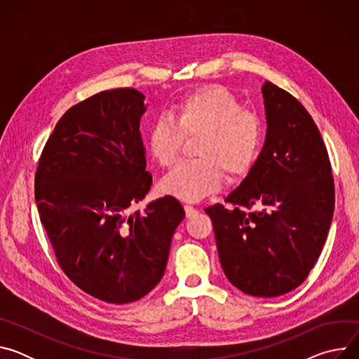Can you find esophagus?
<instances>
[{"label": "esophagus", "mask_w": 359, "mask_h": 359, "mask_svg": "<svg viewBox=\"0 0 359 359\" xmlns=\"http://www.w3.org/2000/svg\"><path fill=\"white\" fill-rule=\"evenodd\" d=\"M184 212H186V216H187V217H191V216L197 215V210H196L193 206H190V204H186V206H184Z\"/></svg>", "instance_id": "34e87169"}]
</instances>
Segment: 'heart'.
<instances>
[{"label":"heart","mask_w":359,"mask_h":359,"mask_svg":"<svg viewBox=\"0 0 359 359\" xmlns=\"http://www.w3.org/2000/svg\"><path fill=\"white\" fill-rule=\"evenodd\" d=\"M201 135L196 161L179 163L162 180L166 194L196 201L229 180L244 177L257 162L264 129L257 114L223 86H206L183 96L170 112L153 122L146 136L149 155L162 168L179 158L184 137Z\"/></svg>","instance_id":"obj_1"}]
</instances>
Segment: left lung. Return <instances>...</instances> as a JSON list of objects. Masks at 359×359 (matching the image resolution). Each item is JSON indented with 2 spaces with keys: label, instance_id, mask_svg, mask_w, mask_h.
Masks as SVG:
<instances>
[{
  "label": "left lung",
  "instance_id": "obj_1",
  "mask_svg": "<svg viewBox=\"0 0 359 359\" xmlns=\"http://www.w3.org/2000/svg\"><path fill=\"white\" fill-rule=\"evenodd\" d=\"M266 143L224 204L204 209L229 281L245 294L277 297L297 288L317 263L331 226V162L311 115L290 92L263 85ZM258 210L247 212L254 206Z\"/></svg>",
  "mask_w": 359,
  "mask_h": 359
}]
</instances>
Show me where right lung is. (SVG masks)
<instances>
[{"mask_svg": "<svg viewBox=\"0 0 359 359\" xmlns=\"http://www.w3.org/2000/svg\"><path fill=\"white\" fill-rule=\"evenodd\" d=\"M144 96L99 92L69 108L35 172L41 223L67 277L105 302L140 299L162 280L184 217L172 196L129 213L151 186L139 125Z\"/></svg>", "mask_w": 359, "mask_h": 359, "instance_id": "1", "label": "right lung"}]
</instances>
